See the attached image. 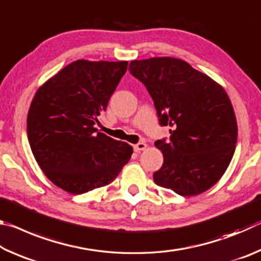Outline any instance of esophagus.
Here are the masks:
<instances>
[{"label":"esophagus","mask_w":261,"mask_h":261,"mask_svg":"<svg viewBox=\"0 0 261 261\" xmlns=\"http://www.w3.org/2000/svg\"><path fill=\"white\" fill-rule=\"evenodd\" d=\"M134 148H135V151H136V152L145 151V149L147 148V144H145V143H138V144H136V145H135Z\"/></svg>","instance_id":"34e87169"}]
</instances>
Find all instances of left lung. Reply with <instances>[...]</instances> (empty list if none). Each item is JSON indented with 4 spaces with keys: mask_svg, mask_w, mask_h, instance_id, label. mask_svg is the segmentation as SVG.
<instances>
[{
    "mask_svg": "<svg viewBox=\"0 0 261 261\" xmlns=\"http://www.w3.org/2000/svg\"><path fill=\"white\" fill-rule=\"evenodd\" d=\"M131 74L146 86L169 141L154 143L163 165L156 185L179 196H198L226 173L237 143L231 101L220 84L175 57L131 61Z\"/></svg>",
    "mask_w": 261,
    "mask_h": 261,
    "instance_id": "obj_1",
    "label": "left lung"
}]
</instances>
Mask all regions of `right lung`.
<instances>
[{"label": "right lung", "mask_w": 261, "mask_h": 261, "mask_svg": "<svg viewBox=\"0 0 261 261\" xmlns=\"http://www.w3.org/2000/svg\"><path fill=\"white\" fill-rule=\"evenodd\" d=\"M127 69L126 61L78 60L38 88L28 114V138L43 174L82 194L117 177L134 153L94 126Z\"/></svg>", "instance_id": "right-lung-1"}]
</instances>
